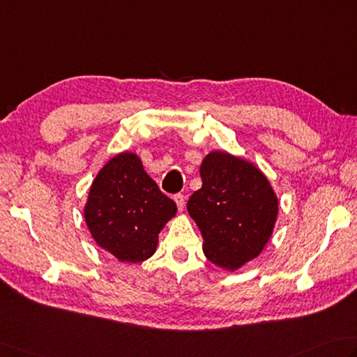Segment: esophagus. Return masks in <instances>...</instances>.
Wrapping results in <instances>:
<instances>
[{
    "mask_svg": "<svg viewBox=\"0 0 357 357\" xmlns=\"http://www.w3.org/2000/svg\"><path fill=\"white\" fill-rule=\"evenodd\" d=\"M173 199H174V202H176V206H178L179 211H183V208H184V204H185V198H184V195H183V193H176V195H173Z\"/></svg>",
    "mask_w": 357,
    "mask_h": 357,
    "instance_id": "34e87169",
    "label": "esophagus"
}]
</instances>
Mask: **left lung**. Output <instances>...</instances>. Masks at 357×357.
Returning <instances> with one entry per match:
<instances>
[{
	"mask_svg": "<svg viewBox=\"0 0 357 357\" xmlns=\"http://www.w3.org/2000/svg\"><path fill=\"white\" fill-rule=\"evenodd\" d=\"M202 185L188 198L204 254L220 268L235 271L261 252L274 229L278 201L255 165L225 151L201 164Z\"/></svg>",
	"mask_w": 357,
	"mask_h": 357,
	"instance_id": "8db88e82",
	"label": "left lung"
}]
</instances>
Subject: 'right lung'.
I'll list each match as a JSON object with an SVG mask.
<instances>
[{
    "label": "right lung",
    "mask_w": 357,
    "mask_h": 357,
    "mask_svg": "<svg viewBox=\"0 0 357 357\" xmlns=\"http://www.w3.org/2000/svg\"><path fill=\"white\" fill-rule=\"evenodd\" d=\"M176 204L159 190L132 153L113 158L91 185L85 220L100 248L119 261L139 263L156 250L158 234Z\"/></svg>",
    "instance_id": "add662e5"
}]
</instances>
